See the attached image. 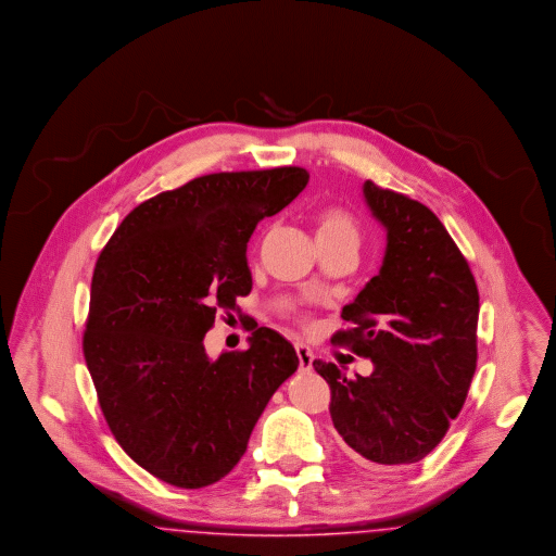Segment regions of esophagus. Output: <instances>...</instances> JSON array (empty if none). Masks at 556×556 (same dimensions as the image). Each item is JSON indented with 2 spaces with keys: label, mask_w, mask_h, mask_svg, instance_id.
<instances>
[{
  "label": "esophagus",
  "mask_w": 556,
  "mask_h": 556,
  "mask_svg": "<svg viewBox=\"0 0 556 556\" xmlns=\"http://www.w3.org/2000/svg\"><path fill=\"white\" fill-rule=\"evenodd\" d=\"M295 354H298V362H300V370L308 372L312 368V359L314 354L304 345V343H295Z\"/></svg>",
  "instance_id": "1"
}]
</instances>
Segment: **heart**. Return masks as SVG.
Listing matches in <instances>:
<instances>
[{
    "label": "heart",
    "instance_id": "obj_1",
    "mask_svg": "<svg viewBox=\"0 0 556 556\" xmlns=\"http://www.w3.org/2000/svg\"><path fill=\"white\" fill-rule=\"evenodd\" d=\"M316 240L318 244L357 242L356 217L343 206H325L316 213Z\"/></svg>",
    "mask_w": 556,
    "mask_h": 556
}]
</instances>
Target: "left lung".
<instances>
[{
  "label": "left lung",
  "instance_id": "8db88e82",
  "mask_svg": "<svg viewBox=\"0 0 556 556\" xmlns=\"http://www.w3.org/2000/svg\"><path fill=\"white\" fill-rule=\"evenodd\" d=\"M387 229L382 267L343 308L352 329L333 343L370 357V377L331 362L314 370L331 387V418L364 466H412L443 441L466 403L478 362L480 295L466 256L439 217L405 194L364 181Z\"/></svg>",
  "mask_w": 556,
  "mask_h": 556
}]
</instances>
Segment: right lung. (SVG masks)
<instances>
[{"label": "right lung", "instance_id": "right-lung-1", "mask_svg": "<svg viewBox=\"0 0 556 556\" xmlns=\"http://www.w3.org/2000/svg\"><path fill=\"white\" fill-rule=\"evenodd\" d=\"M302 167L223 172L138 204L99 254L83 352L115 441L178 489L219 482L273 393L298 370L288 339L256 329L211 359L204 334L252 289L245 248L308 184Z\"/></svg>", "mask_w": 556, "mask_h": 556}]
</instances>
